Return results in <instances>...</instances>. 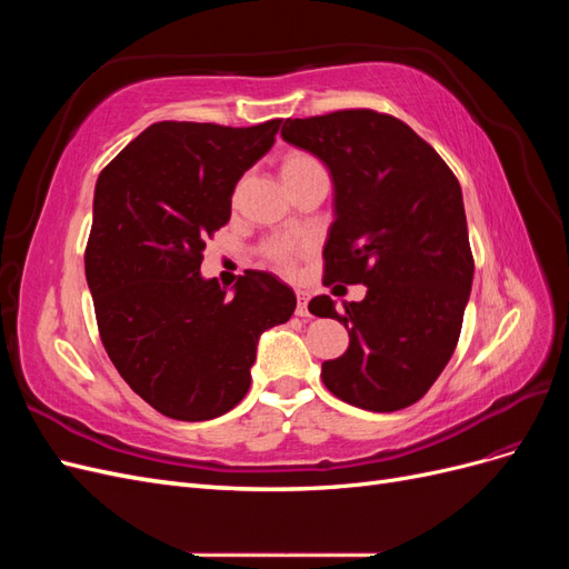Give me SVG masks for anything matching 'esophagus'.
Masks as SVG:
<instances>
[{
	"instance_id": "obj_1",
	"label": "esophagus",
	"mask_w": 569,
	"mask_h": 569,
	"mask_svg": "<svg viewBox=\"0 0 569 569\" xmlns=\"http://www.w3.org/2000/svg\"><path fill=\"white\" fill-rule=\"evenodd\" d=\"M297 301H299V306H297V316H308V291L297 289Z\"/></svg>"
}]
</instances>
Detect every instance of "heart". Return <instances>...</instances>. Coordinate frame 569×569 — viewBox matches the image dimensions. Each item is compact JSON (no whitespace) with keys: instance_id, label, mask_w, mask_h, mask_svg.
Listing matches in <instances>:
<instances>
[{"instance_id":"b5f03b06","label":"heart","mask_w":569,"mask_h":569,"mask_svg":"<svg viewBox=\"0 0 569 569\" xmlns=\"http://www.w3.org/2000/svg\"><path fill=\"white\" fill-rule=\"evenodd\" d=\"M316 173H325V168L313 153H308L303 149H289L280 157V176L289 189ZM258 251H261V258L270 266L291 272L297 268L299 258L306 253V247L297 242H287V239H268Z\"/></svg>"}]
</instances>
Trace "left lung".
<instances>
[{
  "label": "left lung",
  "instance_id": "obj_1",
  "mask_svg": "<svg viewBox=\"0 0 569 569\" xmlns=\"http://www.w3.org/2000/svg\"><path fill=\"white\" fill-rule=\"evenodd\" d=\"M282 137L335 180L322 284L368 287L341 313L327 295L308 303L349 330V349L325 360L322 382L356 408H408L451 360L470 299L475 258L458 178L403 120L372 109L287 118Z\"/></svg>",
  "mask_w": 569,
  "mask_h": 569
}]
</instances>
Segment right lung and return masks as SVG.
I'll use <instances>...</instances> for the list:
<instances>
[{"label": "right lung", "instance_id": "add662e5", "mask_svg": "<svg viewBox=\"0 0 569 569\" xmlns=\"http://www.w3.org/2000/svg\"><path fill=\"white\" fill-rule=\"evenodd\" d=\"M282 118L251 128L161 120L101 170L84 247L101 343L130 389L166 418L222 416L251 385L256 343L297 297L247 270L234 297L199 274L232 192L272 147Z\"/></svg>", "mask_w": 569, "mask_h": 569}]
</instances>
